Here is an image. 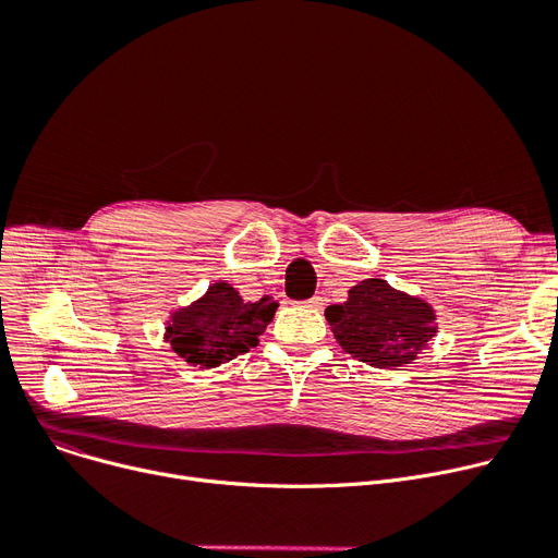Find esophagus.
Instances as JSON below:
<instances>
[{
	"mask_svg": "<svg viewBox=\"0 0 558 558\" xmlns=\"http://www.w3.org/2000/svg\"><path fill=\"white\" fill-rule=\"evenodd\" d=\"M322 304H324V300H322V298H313V300H308V302H306V306H308V308H322Z\"/></svg>",
	"mask_w": 558,
	"mask_h": 558,
	"instance_id": "esophagus-1",
	"label": "esophagus"
}]
</instances>
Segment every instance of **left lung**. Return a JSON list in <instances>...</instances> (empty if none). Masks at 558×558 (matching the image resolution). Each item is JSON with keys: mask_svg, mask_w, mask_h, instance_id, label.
Segmentation results:
<instances>
[{"mask_svg": "<svg viewBox=\"0 0 558 558\" xmlns=\"http://www.w3.org/2000/svg\"><path fill=\"white\" fill-rule=\"evenodd\" d=\"M324 315L338 344L378 369L410 365L437 333V315L428 302L378 277L351 286L347 302Z\"/></svg>", "mask_w": 558, "mask_h": 558, "instance_id": "1", "label": "left lung"}]
</instances>
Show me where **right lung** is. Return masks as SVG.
<instances>
[{"label": "right lung", "instance_id": "add662e5", "mask_svg": "<svg viewBox=\"0 0 558 558\" xmlns=\"http://www.w3.org/2000/svg\"><path fill=\"white\" fill-rule=\"evenodd\" d=\"M277 306L272 298L245 302L232 283L216 281L201 300L171 313L163 340L184 363L214 369L254 349Z\"/></svg>", "mask_w": 558, "mask_h": 558}]
</instances>
